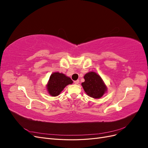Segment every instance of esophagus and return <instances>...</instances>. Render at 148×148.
Returning a JSON list of instances; mask_svg holds the SVG:
<instances>
[{"label":"esophagus","instance_id":"obj_1","mask_svg":"<svg viewBox=\"0 0 148 148\" xmlns=\"http://www.w3.org/2000/svg\"><path fill=\"white\" fill-rule=\"evenodd\" d=\"M74 83L76 84H78L79 83V80L77 79V80H76V81H74Z\"/></svg>","mask_w":148,"mask_h":148}]
</instances>
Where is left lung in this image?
Instances as JSON below:
<instances>
[{
    "label": "left lung",
    "mask_w": 148,
    "mask_h": 148,
    "mask_svg": "<svg viewBox=\"0 0 148 148\" xmlns=\"http://www.w3.org/2000/svg\"><path fill=\"white\" fill-rule=\"evenodd\" d=\"M84 82L82 83L84 91L91 97H101L106 91L107 88L99 75L95 72H89L84 75Z\"/></svg>",
    "instance_id": "1"
}]
</instances>
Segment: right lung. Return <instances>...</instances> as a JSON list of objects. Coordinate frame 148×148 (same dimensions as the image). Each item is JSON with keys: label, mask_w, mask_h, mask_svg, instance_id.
Here are the masks:
<instances>
[{"label": "right lung", "mask_w": 148, "mask_h": 148, "mask_svg": "<svg viewBox=\"0 0 148 148\" xmlns=\"http://www.w3.org/2000/svg\"><path fill=\"white\" fill-rule=\"evenodd\" d=\"M71 83H73L72 80L64 74L59 72L53 73L49 78L47 85V90L52 96H57L66 86Z\"/></svg>", "instance_id": "1"}]
</instances>
